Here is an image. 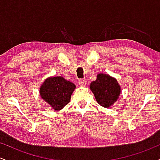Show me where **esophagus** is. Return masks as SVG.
<instances>
[{
  "label": "esophagus",
  "mask_w": 160,
  "mask_h": 160,
  "mask_svg": "<svg viewBox=\"0 0 160 160\" xmlns=\"http://www.w3.org/2000/svg\"><path fill=\"white\" fill-rule=\"evenodd\" d=\"M78 82H79V85L80 86H86V80H83V79H80V80L78 81Z\"/></svg>",
  "instance_id": "esophagus-1"
}]
</instances>
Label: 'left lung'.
<instances>
[{
  "label": "left lung",
  "mask_w": 160,
  "mask_h": 160,
  "mask_svg": "<svg viewBox=\"0 0 160 160\" xmlns=\"http://www.w3.org/2000/svg\"><path fill=\"white\" fill-rule=\"evenodd\" d=\"M89 87L97 102L106 108L117 102L121 92L117 80L110 75L104 74L97 75V79L91 82Z\"/></svg>",
  "instance_id": "8db88e82"
}]
</instances>
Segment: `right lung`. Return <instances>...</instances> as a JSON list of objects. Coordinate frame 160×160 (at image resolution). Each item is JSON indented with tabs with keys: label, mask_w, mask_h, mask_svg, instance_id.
<instances>
[{
	"label": "right lung",
	"mask_w": 160,
	"mask_h": 160,
	"mask_svg": "<svg viewBox=\"0 0 160 160\" xmlns=\"http://www.w3.org/2000/svg\"><path fill=\"white\" fill-rule=\"evenodd\" d=\"M76 86L62 77L47 78L40 88L41 98L56 111L62 110L71 100Z\"/></svg>",
	"instance_id": "right-lung-1"
}]
</instances>
